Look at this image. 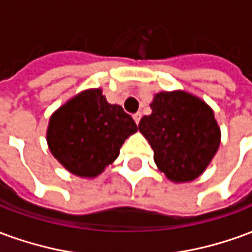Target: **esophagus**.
<instances>
[{"instance_id":"esophagus-1","label":"esophagus","mask_w":252,"mask_h":252,"mask_svg":"<svg viewBox=\"0 0 252 252\" xmlns=\"http://www.w3.org/2000/svg\"><path fill=\"white\" fill-rule=\"evenodd\" d=\"M132 117H133L135 123H136V124H139V121H140V119H142V113H139V112H137V113H135V115L132 116Z\"/></svg>"}]
</instances>
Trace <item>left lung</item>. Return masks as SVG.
<instances>
[{
  "instance_id": "8db88e82",
  "label": "left lung",
  "mask_w": 252,
  "mask_h": 252,
  "mask_svg": "<svg viewBox=\"0 0 252 252\" xmlns=\"http://www.w3.org/2000/svg\"><path fill=\"white\" fill-rule=\"evenodd\" d=\"M153 113L139 131L154 150L160 171L174 182L195 180L220 146V128L208 105L185 92H162L151 102Z\"/></svg>"
}]
</instances>
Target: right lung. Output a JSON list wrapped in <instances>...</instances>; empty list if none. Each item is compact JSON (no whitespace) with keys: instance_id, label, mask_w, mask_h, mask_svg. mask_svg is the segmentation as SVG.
Masks as SVG:
<instances>
[{"instance_id":"right-lung-1","label":"right lung","mask_w":252,"mask_h":252,"mask_svg":"<svg viewBox=\"0 0 252 252\" xmlns=\"http://www.w3.org/2000/svg\"><path fill=\"white\" fill-rule=\"evenodd\" d=\"M137 126L99 89L82 92L51 116L47 142L52 155L78 177H97L115 160Z\"/></svg>"}]
</instances>
